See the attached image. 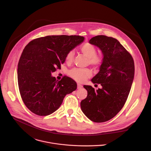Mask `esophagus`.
<instances>
[{
	"label": "esophagus",
	"mask_w": 151,
	"mask_h": 151,
	"mask_svg": "<svg viewBox=\"0 0 151 151\" xmlns=\"http://www.w3.org/2000/svg\"><path fill=\"white\" fill-rule=\"evenodd\" d=\"M82 87V85L81 84H80V83H78V84H77V88H78V89L81 88Z\"/></svg>",
	"instance_id": "1"
}]
</instances>
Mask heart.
<instances>
[{"mask_svg":"<svg viewBox=\"0 0 151 151\" xmlns=\"http://www.w3.org/2000/svg\"><path fill=\"white\" fill-rule=\"evenodd\" d=\"M80 50L83 54L88 58V61L91 65L95 68H99L101 66L103 61L102 57L100 55H96L97 48L93 44L89 42H86L81 47ZM74 56L75 52L73 50L68 51L66 55V62L68 63H72ZM69 75L76 81L82 82L91 76L92 72L89 69L74 68L69 72Z\"/></svg>","mask_w":151,"mask_h":151,"instance_id":"obj_1","label":"heart"}]
</instances>
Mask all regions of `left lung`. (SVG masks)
<instances>
[{
  "label": "left lung",
  "instance_id": "obj_1",
  "mask_svg": "<svg viewBox=\"0 0 151 151\" xmlns=\"http://www.w3.org/2000/svg\"><path fill=\"white\" fill-rule=\"evenodd\" d=\"M89 43L103 54L100 70L91 79L102 88L95 90L90 85H83L88 94L81 101V107L91 121L103 122L114 118L123 107L133 83L134 63L131 54L114 37L98 35Z\"/></svg>",
  "mask_w": 151,
  "mask_h": 151
}]
</instances>
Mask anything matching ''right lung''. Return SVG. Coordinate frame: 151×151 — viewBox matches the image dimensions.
I'll list each match as a JSON object with an SVG mask.
<instances>
[{"mask_svg":"<svg viewBox=\"0 0 151 151\" xmlns=\"http://www.w3.org/2000/svg\"><path fill=\"white\" fill-rule=\"evenodd\" d=\"M83 40L76 35L47 36L26 46L18 64V83L21 98L31 112L49 115L59 108L66 94L76 90L74 80L64 76L58 81L51 73L61 68L68 52Z\"/></svg>","mask_w":151,"mask_h":151,"instance_id":"obj_1","label":"right lung"}]
</instances>
